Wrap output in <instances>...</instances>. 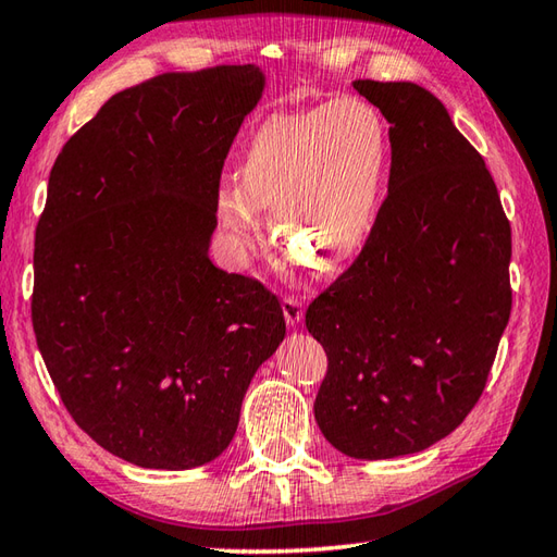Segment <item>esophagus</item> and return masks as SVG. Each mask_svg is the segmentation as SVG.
Masks as SVG:
<instances>
[{"label": "esophagus", "mask_w": 557, "mask_h": 557, "mask_svg": "<svg viewBox=\"0 0 557 557\" xmlns=\"http://www.w3.org/2000/svg\"><path fill=\"white\" fill-rule=\"evenodd\" d=\"M281 308H283V317H286V322L290 326L302 322L305 305H302L300 298H295V295H286V298H283V302H281Z\"/></svg>", "instance_id": "esophagus-1"}]
</instances>
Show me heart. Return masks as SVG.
Segmentation results:
<instances>
[{"instance_id":"1","label":"heart","mask_w":557,"mask_h":557,"mask_svg":"<svg viewBox=\"0 0 557 557\" xmlns=\"http://www.w3.org/2000/svg\"><path fill=\"white\" fill-rule=\"evenodd\" d=\"M392 165V134L360 98L276 112L249 134L235 187L215 195V219L237 252L257 240V211L283 255L336 267L360 252L377 219Z\"/></svg>"}]
</instances>
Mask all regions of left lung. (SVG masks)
Here are the masks:
<instances>
[{"label":"left lung","instance_id":"left-lung-1","mask_svg":"<svg viewBox=\"0 0 557 557\" xmlns=\"http://www.w3.org/2000/svg\"><path fill=\"white\" fill-rule=\"evenodd\" d=\"M354 88L389 122V191L305 324L329 360L317 425L372 461L428 449L481 399L512 310V231L481 153L430 90Z\"/></svg>","mask_w":557,"mask_h":557}]
</instances>
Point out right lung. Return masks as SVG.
<instances>
[{"instance_id":"right-lung-1","label":"right lung","mask_w":557,"mask_h":557,"mask_svg":"<svg viewBox=\"0 0 557 557\" xmlns=\"http://www.w3.org/2000/svg\"><path fill=\"white\" fill-rule=\"evenodd\" d=\"M264 90L255 64L168 72L98 110L50 170L33 252V332L66 411L141 469L231 445L278 298L213 267L225 156Z\"/></svg>"}]
</instances>
